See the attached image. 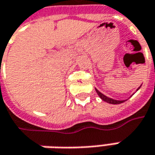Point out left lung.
<instances>
[{"instance_id": "obj_1", "label": "left lung", "mask_w": 155, "mask_h": 155, "mask_svg": "<svg viewBox=\"0 0 155 155\" xmlns=\"http://www.w3.org/2000/svg\"><path fill=\"white\" fill-rule=\"evenodd\" d=\"M139 89H140V87H139L137 90H138ZM95 91H96V93L98 94V95H99L101 99L103 100L104 101L107 102V103H110V104H120V103H123V102L125 101H118V100H114L112 99V98H109V97L106 96V95L102 94V93H101L99 90H96V89H95Z\"/></svg>"}]
</instances>
